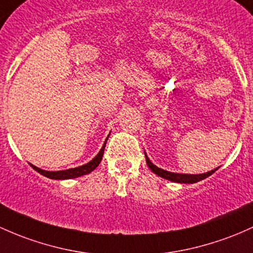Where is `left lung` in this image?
Wrapping results in <instances>:
<instances>
[{"label": "left lung", "mask_w": 253, "mask_h": 253, "mask_svg": "<svg viewBox=\"0 0 253 253\" xmlns=\"http://www.w3.org/2000/svg\"><path fill=\"white\" fill-rule=\"evenodd\" d=\"M145 158H146V163H148L149 168L154 171L155 174L158 176L163 177V179H167L169 181H174V182H180V184H194V182H198L201 180L205 179V177L210 176L212 173H215L217 170V168L212 169V170L207 171L204 174H179V173H171V171H167L165 169H161L156 167L151 161L149 160V157L146 156L145 154Z\"/></svg>", "instance_id": "1"}]
</instances>
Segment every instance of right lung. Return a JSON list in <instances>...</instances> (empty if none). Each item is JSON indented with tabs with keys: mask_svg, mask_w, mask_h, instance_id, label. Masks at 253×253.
<instances>
[{
	"mask_svg": "<svg viewBox=\"0 0 253 253\" xmlns=\"http://www.w3.org/2000/svg\"><path fill=\"white\" fill-rule=\"evenodd\" d=\"M107 139H108V138H107ZM105 143H107V140L104 141V145L102 146L101 151L97 154V156L93 158V160H91L90 162L86 163V165H84V166H80V167L66 169V170H59V171H48V170H44V169L36 167V166L31 165V163H30V166H31V167L35 169L36 171H38V173L42 174V175L49 177V179H54V180L74 179V177L86 175V174H88V173H91L92 170H95V169L98 167L99 163H101L102 157H103V154H104Z\"/></svg>",
	"mask_w": 253,
	"mask_h": 253,
	"instance_id": "right-lung-1",
	"label": "right lung"
}]
</instances>
